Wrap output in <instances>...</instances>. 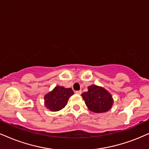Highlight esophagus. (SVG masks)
Returning <instances> with one entry per match:
<instances>
[{
    "instance_id": "obj_1",
    "label": "esophagus",
    "mask_w": 149,
    "mask_h": 149,
    "mask_svg": "<svg viewBox=\"0 0 149 149\" xmlns=\"http://www.w3.org/2000/svg\"><path fill=\"white\" fill-rule=\"evenodd\" d=\"M75 93L78 95H81V91H75Z\"/></svg>"
}]
</instances>
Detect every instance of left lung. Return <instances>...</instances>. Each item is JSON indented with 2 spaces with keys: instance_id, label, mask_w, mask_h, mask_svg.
<instances>
[{
  "instance_id": "1",
  "label": "left lung",
  "mask_w": 149,
  "mask_h": 149,
  "mask_svg": "<svg viewBox=\"0 0 149 149\" xmlns=\"http://www.w3.org/2000/svg\"><path fill=\"white\" fill-rule=\"evenodd\" d=\"M88 89V92L82 93L81 96L90 111L100 113L111 109L113 100L107 91L96 85L89 86Z\"/></svg>"
}]
</instances>
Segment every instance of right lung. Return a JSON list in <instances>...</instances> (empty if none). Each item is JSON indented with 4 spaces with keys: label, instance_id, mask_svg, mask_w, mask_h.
<instances>
[{
    "label": "right lung",
    "instance_id": "1",
    "mask_svg": "<svg viewBox=\"0 0 149 149\" xmlns=\"http://www.w3.org/2000/svg\"><path fill=\"white\" fill-rule=\"evenodd\" d=\"M74 94L71 88H65L62 86H56L52 92L44 97L45 105L52 111H58L65 107L70 97Z\"/></svg>",
    "mask_w": 149,
    "mask_h": 149
}]
</instances>
